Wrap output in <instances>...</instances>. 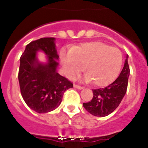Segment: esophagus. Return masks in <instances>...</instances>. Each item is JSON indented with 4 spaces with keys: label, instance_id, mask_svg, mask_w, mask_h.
<instances>
[{
    "label": "esophagus",
    "instance_id": "obj_1",
    "mask_svg": "<svg viewBox=\"0 0 148 148\" xmlns=\"http://www.w3.org/2000/svg\"><path fill=\"white\" fill-rule=\"evenodd\" d=\"M73 87H75V88L78 89V90H82V89L84 88V87H82V86L78 85V84H73Z\"/></svg>",
    "mask_w": 148,
    "mask_h": 148
}]
</instances>
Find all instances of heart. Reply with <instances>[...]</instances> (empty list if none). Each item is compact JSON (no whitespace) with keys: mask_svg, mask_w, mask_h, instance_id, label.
I'll return each instance as SVG.
<instances>
[{"mask_svg":"<svg viewBox=\"0 0 148 148\" xmlns=\"http://www.w3.org/2000/svg\"><path fill=\"white\" fill-rule=\"evenodd\" d=\"M61 63L66 75L73 78L84 66L85 79L96 87L109 85L117 78L122 65V55L116 47L101 42L84 43L64 54Z\"/></svg>","mask_w":148,"mask_h":148,"instance_id":"obj_1","label":"heart"}]
</instances>
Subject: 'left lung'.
I'll list each match as a JSON object with an SVG mask.
<instances>
[{
  "instance_id": "1",
  "label": "left lung",
  "mask_w": 148,
  "mask_h": 148,
  "mask_svg": "<svg viewBox=\"0 0 148 148\" xmlns=\"http://www.w3.org/2000/svg\"><path fill=\"white\" fill-rule=\"evenodd\" d=\"M127 55L125 65L119 76L105 88L92 90L93 97L87 103H83L86 110L95 116L104 117L112 113L121 103L126 94L130 67Z\"/></svg>"
}]
</instances>
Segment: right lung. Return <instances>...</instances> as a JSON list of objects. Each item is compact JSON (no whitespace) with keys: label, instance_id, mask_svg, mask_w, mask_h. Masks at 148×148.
Segmentation results:
<instances>
[{"label":"right lung","instance_id":"right-lung-1","mask_svg":"<svg viewBox=\"0 0 148 148\" xmlns=\"http://www.w3.org/2000/svg\"><path fill=\"white\" fill-rule=\"evenodd\" d=\"M55 38H42L26 46L20 58L18 81L23 100L29 108L38 113L54 110L61 104L63 95L73 84L57 72L58 55ZM48 56L40 62L37 53Z\"/></svg>","mask_w":148,"mask_h":148}]
</instances>
